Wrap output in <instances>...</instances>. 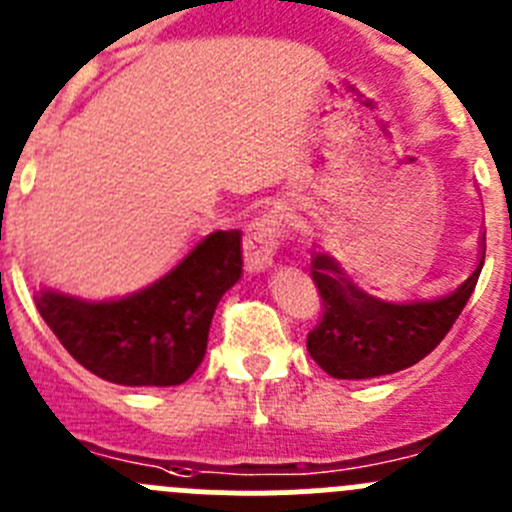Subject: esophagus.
I'll return each mask as SVG.
<instances>
[{
    "mask_svg": "<svg viewBox=\"0 0 512 512\" xmlns=\"http://www.w3.org/2000/svg\"><path fill=\"white\" fill-rule=\"evenodd\" d=\"M281 238H284V225L276 213L264 215V218L253 220L248 225L246 238H243V256H246V269L251 274H261V271L274 266Z\"/></svg>",
    "mask_w": 512,
    "mask_h": 512,
    "instance_id": "esophagus-1",
    "label": "esophagus"
}]
</instances>
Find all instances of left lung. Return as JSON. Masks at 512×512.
<instances>
[{
	"label": "left lung",
	"instance_id": "left-lung-1",
	"mask_svg": "<svg viewBox=\"0 0 512 512\" xmlns=\"http://www.w3.org/2000/svg\"><path fill=\"white\" fill-rule=\"evenodd\" d=\"M485 264V233L475 271L454 292L434 299L388 302L353 284L330 253L314 251L312 279L322 297V322L307 335L312 360L332 378L365 381L419 363L437 348L475 292Z\"/></svg>",
	"mask_w": 512,
	"mask_h": 512
}]
</instances>
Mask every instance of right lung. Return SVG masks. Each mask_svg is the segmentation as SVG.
Returning <instances> with one entry per match:
<instances>
[{
  "instance_id": "add662e5",
  "label": "right lung",
  "mask_w": 512,
  "mask_h": 512,
  "mask_svg": "<svg viewBox=\"0 0 512 512\" xmlns=\"http://www.w3.org/2000/svg\"><path fill=\"white\" fill-rule=\"evenodd\" d=\"M241 269V233L215 231L139 292L83 299L40 289L35 304L63 348L103 381L180 386L203 363L215 307Z\"/></svg>"
}]
</instances>
